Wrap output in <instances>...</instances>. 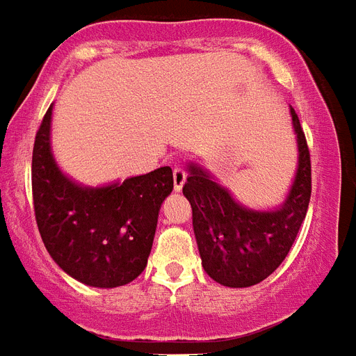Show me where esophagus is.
Returning a JSON list of instances; mask_svg holds the SVG:
<instances>
[{
  "instance_id": "obj_1",
  "label": "esophagus",
  "mask_w": 356,
  "mask_h": 356,
  "mask_svg": "<svg viewBox=\"0 0 356 356\" xmlns=\"http://www.w3.org/2000/svg\"><path fill=\"white\" fill-rule=\"evenodd\" d=\"M172 180H175V191L180 193V191L184 189L185 180H187V172H185L181 167L175 165V169H172Z\"/></svg>"
}]
</instances>
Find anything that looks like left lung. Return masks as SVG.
Returning <instances> with one entry per match:
<instances>
[{
	"label": "left lung",
	"mask_w": 356,
	"mask_h": 356,
	"mask_svg": "<svg viewBox=\"0 0 356 356\" xmlns=\"http://www.w3.org/2000/svg\"><path fill=\"white\" fill-rule=\"evenodd\" d=\"M298 163L287 196L275 209H251L238 202L204 165L187 161L184 196L193 207V229L205 273L225 287H251L284 262L307 213L311 160L295 108Z\"/></svg>",
	"instance_id": "8db88e82"
}]
</instances>
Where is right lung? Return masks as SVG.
<instances>
[{
  "label": "right lung",
  "mask_w": 356,
  "mask_h": 356,
  "mask_svg": "<svg viewBox=\"0 0 356 356\" xmlns=\"http://www.w3.org/2000/svg\"><path fill=\"white\" fill-rule=\"evenodd\" d=\"M52 105L32 151V198L47 251L85 286L113 289L142 275L151 254L158 213L172 193L171 167L90 187L56 163Z\"/></svg>",
  "instance_id": "obj_1"
}]
</instances>
